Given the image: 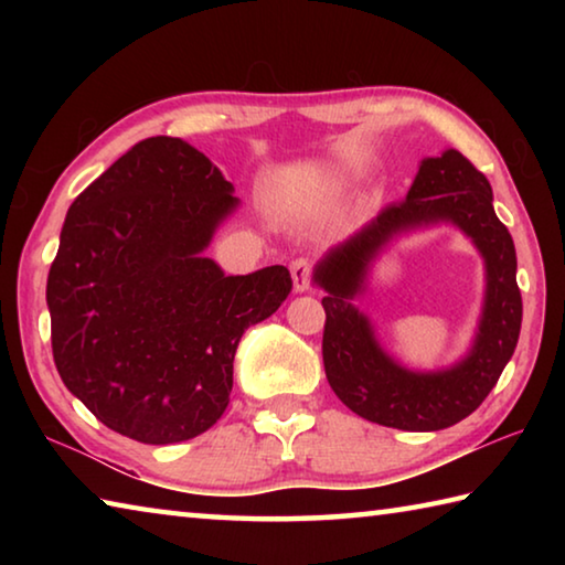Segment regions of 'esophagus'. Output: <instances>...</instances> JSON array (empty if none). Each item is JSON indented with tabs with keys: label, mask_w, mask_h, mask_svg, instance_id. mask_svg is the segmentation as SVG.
<instances>
[{
	"label": "esophagus",
	"mask_w": 565,
	"mask_h": 565,
	"mask_svg": "<svg viewBox=\"0 0 565 565\" xmlns=\"http://www.w3.org/2000/svg\"><path fill=\"white\" fill-rule=\"evenodd\" d=\"M311 262L309 259H296L291 262V279H294V291H309L311 289Z\"/></svg>",
	"instance_id": "34e87169"
}]
</instances>
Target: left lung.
<instances>
[{"label": "left lung", "instance_id": "8db88e82", "mask_svg": "<svg viewBox=\"0 0 565 565\" xmlns=\"http://www.w3.org/2000/svg\"><path fill=\"white\" fill-rule=\"evenodd\" d=\"M431 223H454L472 238L487 264V296L467 356L448 370L411 372L380 349L352 299L394 235ZM313 284L327 291L321 353L329 384L371 424L401 431H441L458 424L491 394L519 343L523 303L513 238L493 212L489 179L456 149L420 161L404 202L388 204L361 232L329 248L313 269Z\"/></svg>", "mask_w": 565, "mask_h": 565}]
</instances>
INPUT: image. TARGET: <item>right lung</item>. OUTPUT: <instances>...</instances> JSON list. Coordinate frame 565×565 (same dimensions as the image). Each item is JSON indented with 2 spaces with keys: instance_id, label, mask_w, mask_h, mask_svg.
I'll use <instances>...</instances> for the list:
<instances>
[{
  "instance_id": "obj_1",
  "label": "right lung",
  "mask_w": 565,
  "mask_h": 565,
  "mask_svg": "<svg viewBox=\"0 0 565 565\" xmlns=\"http://www.w3.org/2000/svg\"><path fill=\"white\" fill-rule=\"evenodd\" d=\"M238 206L174 137L134 145L66 212L46 306L64 386L139 444L189 441L228 406L244 331L291 291L286 266L226 276L204 256Z\"/></svg>"
}]
</instances>
